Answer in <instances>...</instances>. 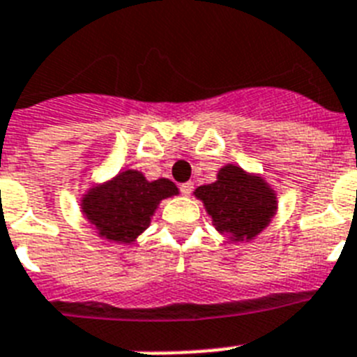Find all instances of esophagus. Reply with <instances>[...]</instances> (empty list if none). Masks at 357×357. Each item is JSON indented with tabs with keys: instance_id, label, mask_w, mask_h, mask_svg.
Wrapping results in <instances>:
<instances>
[{
	"instance_id": "esophagus-1",
	"label": "esophagus",
	"mask_w": 357,
	"mask_h": 357,
	"mask_svg": "<svg viewBox=\"0 0 357 357\" xmlns=\"http://www.w3.org/2000/svg\"><path fill=\"white\" fill-rule=\"evenodd\" d=\"M179 190H181V194H183V196H188V194H192L194 183L192 181H187V183H183L181 187H179Z\"/></svg>"
}]
</instances>
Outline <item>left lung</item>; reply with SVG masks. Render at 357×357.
<instances>
[{
  "label": "left lung",
  "mask_w": 357,
  "mask_h": 357,
  "mask_svg": "<svg viewBox=\"0 0 357 357\" xmlns=\"http://www.w3.org/2000/svg\"><path fill=\"white\" fill-rule=\"evenodd\" d=\"M194 196L202 199L212 225L230 241H250L275 214V194L265 179L250 176L236 165H225L218 179L197 187Z\"/></svg>",
  "instance_id": "obj_1"
}]
</instances>
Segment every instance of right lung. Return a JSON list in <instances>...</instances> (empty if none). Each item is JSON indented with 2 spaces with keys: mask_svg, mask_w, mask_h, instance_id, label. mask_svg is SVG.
Returning <instances> with one entry per match:
<instances>
[{
  "mask_svg": "<svg viewBox=\"0 0 357 357\" xmlns=\"http://www.w3.org/2000/svg\"><path fill=\"white\" fill-rule=\"evenodd\" d=\"M178 194L170 179L146 181L137 170H123L109 183L91 188L82 202L83 214L101 238L114 243H132L149 227L161 199Z\"/></svg>",
  "mask_w": 357,
  "mask_h": 357,
  "instance_id": "add662e5",
  "label": "right lung"
}]
</instances>
